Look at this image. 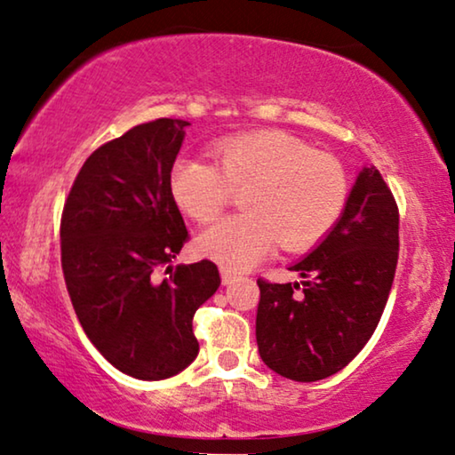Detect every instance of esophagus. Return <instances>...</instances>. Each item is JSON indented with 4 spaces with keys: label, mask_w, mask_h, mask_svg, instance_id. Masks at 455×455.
I'll list each match as a JSON object with an SVG mask.
<instances>
[{
    "label": "esophagus",
    "mask_w": 455,
    "mask_h": 455,
    "mask_svg": "<svg viewBox=\"0 0 455 455\" xmlns=\"http://www.w3.org/2000/svg\"><path fill=\"white\" fill-rule=\"evenodd\" d=\"M235 279H238V275H235L234 271H229V269H221V282H223V285L234 283Z\"/></svg>",
    "instance_id": "esophagus-1"
}]
</instances>
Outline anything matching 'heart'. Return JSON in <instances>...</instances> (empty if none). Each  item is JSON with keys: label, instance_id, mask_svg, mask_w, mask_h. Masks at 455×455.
I'll return each mask as SVG.
<instances>
[{"label": "heart", "instance_id": "b5f03b06", "mask_svg": "<svg viewBox=\"0 0 455 455\" xmlns=\"http://www.w3.org/2000/svg\"><path fill=\"white\" fill-rule=\"evenodd\" d=\"M215 165L180 157L172 167L173 201L190 220L211 223L242 192L244 213L226 217L198 235L203 257L244 271L283 251H308L344 215L350 178L341 161L315 151L283 130H254L211 145Z\"/></svg>", "mask_w": 455, "mask_h": 455}]
</instances>
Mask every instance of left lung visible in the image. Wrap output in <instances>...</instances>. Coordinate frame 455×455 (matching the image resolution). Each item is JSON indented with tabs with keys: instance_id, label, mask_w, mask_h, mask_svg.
<instances>
[{
	"instance_id": "left-lung-1",
	"label": "left lung",
	"mask_w": 455,
	"mask_h": 455,
	"mask_svg": "<svg viewBox=\"0 0 455 455\" xmlns=\"http://www.w3.org/2000/svg\"><path fill=\"white\" fill-rule=\"evenodd\" d=\"M400 211L375 167H364L327 238L290 267L300 283L259 279L257 344L263 363L310 383L350 364L381 321L400 254Z\"/></svg>"
}]
</instances>
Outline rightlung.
I'll return each instance as SVG.
<instances>
[{"instance_id":"obj_1","label":"right lung","mask_w":455,"mask_h":455,"mask_svg":"<svg viewBox=\"0 0 455 455\" xmlns=\"http://www.w3.org/2000/svg\"><path fill=\"white\" fill-rule=\"evenodd\" d=\"M186 126L161 117L99 147L60 223L61 271L86 338L117 371L145 381L196 358L192 316L221 283L207 259L170 265L190 238L170 190Z\"/></svg>"}]
</instances>
